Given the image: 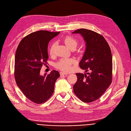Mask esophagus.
Here are the masks:
<instances>
[{
  "mask_svg": "<svg viewBox=\"0 0 131 131\" xmlns=\"http://www.w3.org/2000/svg\"><path fill=\"white\" fill-rule=\"evenodd\" d=\"M60 75H68V74H69V73H66V72H60Z\"/></svg>",
  "mask_w": 131,
  "mask_h": 131,
  "instance_id": "esophagus-1",
  "label": "esophagus"
}]
</instances>
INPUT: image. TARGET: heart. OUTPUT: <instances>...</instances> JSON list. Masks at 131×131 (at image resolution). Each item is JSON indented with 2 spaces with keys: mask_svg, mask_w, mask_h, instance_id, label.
<instances>
[{
  "mask_svg": "<svg viewBox=\"0 0 131 131\" xmlns=\"http://www.w3.org/2000/svg\"><path fill=\"white\" fill-rule=\"evenodd\" d=\"M64 42L67 45V47L70 49H75L78 44L77 39L75 37L67 36L64 39ZM56 44L54 43L51 44L49 48V53L51 55H52L54 53ZM76 60L74 58H63L59 60V61L57 62L56 66L57 69L64 71H69L72 68V65L75 63Z\"/></svg>",
  "mask_w": 131,
  "mask_h": 131,
  "instance_id": "obj_1",
  "label": "heart"
}]
</instances>
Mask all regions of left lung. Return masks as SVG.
<instances>
[{
    "instance_id": "obj_1",
    "label": "left lung",
    "mask_w": 131,
    "mask_h": 131,
    "mask_svg": "<svg viewBox=\"0 0 131 131\" xmlns=\"http://www.w3.org/2000/svg\"><path fill=\"white\" fill-rule=\"evenodd\" d=\"M73 34H80L86 42V50L79 62L81 69L90 73H77L78 80L73 86L77 97L86 103L99 99L111 83L112 58L111 49L105 38L90 30L79 29Z\"/></svg>"
}]
</instances>
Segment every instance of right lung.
<instances>
[{"label":"right lung","mask_w":131,"mask_h":131,"mask_svg":"<svg viewBox=\"0 0 131 131\" xmlns=\"http://www.w3.org/2000/svg\"><path fill=\"white\" fill-rule=\"evenodd\" d=\"M60 32L39 30L24 37L17 48L15 56L16 83L26 97L37 104L48 101L54 92L59 73L55 70L47 75L40 74L49 58L48 46L51 39Z\"/></svg>","instance_id":"obj_1"}]
</instances>
